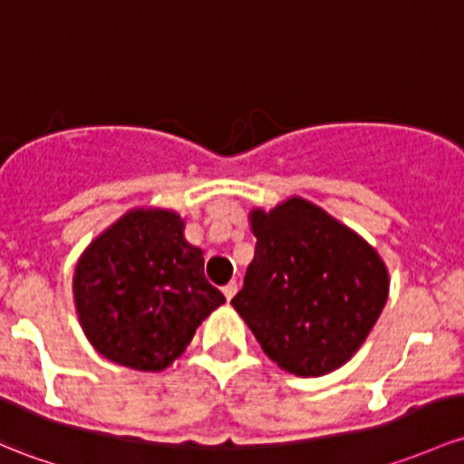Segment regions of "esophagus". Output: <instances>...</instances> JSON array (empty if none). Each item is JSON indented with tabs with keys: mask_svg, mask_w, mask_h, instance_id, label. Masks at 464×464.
I'll use <instances>...</instances> for the list:
<instances>
[{
	"mask_svg": "<svg viewBox=\"0 0 464 464\" xmlns=\"http://www.w3.org/2000/svg\"><path fill=\"white\" fill-rule=\"evenodd\" d=\"M222 291H224V295H227V300H231V297L237 294V285L236 282H228L227 286H222Z\"/></svg>",
	"mask_w": 464,
	"mask_h": 464,
	"instance_id": "obj_1",
	"label": "esophagus"
}]
</instances>
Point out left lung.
Returning <instances> with one entry per match:
<instances>
[{
  "label": "left lung",
  "instance_id": "8db88e82",
  "mask_svg": "<svg viewBox=\"0 0 464 464\" xmlns=\"http://www.w3.org/2000/svg\"><path fill=\"white\" fill-rule=\"evenodd\" d=\"M256 253L231 304L285 372L324 375L367 340L389 294L382 260L320 207L253 211Z\"/></svg>",
  "mask_w": 464,
  "mask_h": 464
}]
</instances>
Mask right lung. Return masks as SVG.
<instances>
[{
    "instance_id": "add662e5",
    "label": "right lung",
    "mask_w": 464,
    "mask_h": 464,
    "mask_svg": "<svg viewBox=\"0 0 464 464\" xmlns=\"http://www.w3.org/2000/svg\"><path fill=\"white\" fill-rule=\"evenodd\" d=\"M72 291L92 347L138 372L169 367L224 302L170 211H130L102 233L77 262Z\"/></svg>"
}]
</instances>
